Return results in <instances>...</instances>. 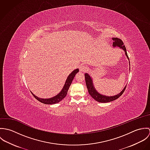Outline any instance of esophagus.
Returning a JSON list of instances; mask_svg holds the SVG:
<instances>
[{
  "instance_id": "esophagus-1",
  "label": "esophagus",
  "mask_w": 150,
  "mask_h": 150,
  "mask_svg": "<svg viewBox=\"0 0 150 150\" xmlns=\"http://www.w3.org/2000/svg\"><path fill=\"white\" fill-rule=\"evenodd\" d=\"M79 70H80V71H81V72H85L87 70V67L84 65H82L80 67Z\"/></svg>"
}]
</instances>
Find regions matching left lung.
<instances>
[{
  "instance_id": "1",
  "label": "left lung",
  "mask_w": 150,
  "mask_h": 150,
  "mask_svg": "<svg viewBox=\"0 0 150 150\" xmlns=\"http://www.w3.org/2000/svg\"><path fill=\"white\" fill-rule=\"evenodd\" d=\"M112 40L114 41L113 46L114 47L118 46V47H120V48H121L122 49H123L124 51L125 52L126 56L127 57L128 59H129L128 54H127V52L125 46L124 45L123 42L120 39H118V38H112ZM129 64H130V63H129ZM85 79H86V86L87 87L89 94L95 100H96L97 102H100V103H107V102H112L114 100H116L117 99L120 98V96H121L122 95V93H124V92L125 91V90L126 89V86H125L124 88V89L119 94H118L117 95H115V96H105V95H100V93H99L96 91V89H95L94 86H93L92 79L91 78L90 76L88 74H87V73L85 74Z\"/></svg>"
}]
</instances>
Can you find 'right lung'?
I'll return each instance as SVG.
<instances>
[{
	"label": "right lung",
	"mask_w": 150,
	"mask_h": 150,
	"mask_svg": "<svg viewBox=\"0 0 150 150\" xmlns=\"http://www.w3.org/2000/svg\"><path fill=\"white\" fill-rule=\"evenodd\" d=\"M79 71V70L78 69L74 70L73 72H71V73L70 74V75L68 76L64 86L63 87L62 90L61 91V92L58 94L57 95H56L55 96L50 98V99H42V98H39L38 97H37L36 96H35L34 94H33V93L31 92L32 94L33 95V96L39 102H40L41 103H44V104H47V105H53V104H55L57 103H59V102H61L62 99H64V98L66 97L67 93V91L68 89L70 87V86L71 85L72 81L75 76V75Z\"/></svg>",
	"instance_id": "right-lung-1"
}]
</instances>
